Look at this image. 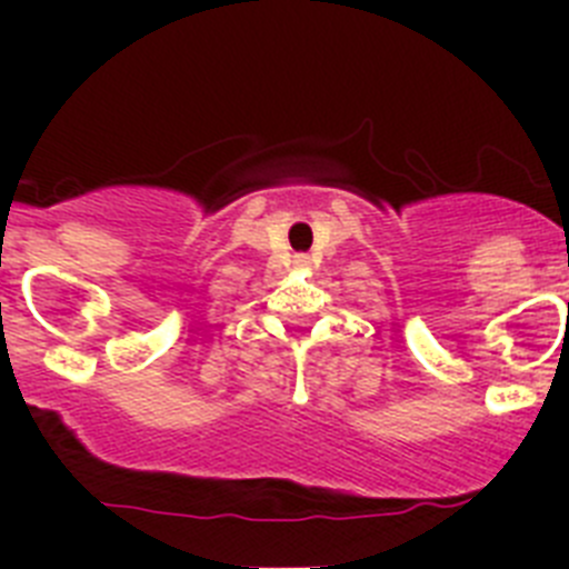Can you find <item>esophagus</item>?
Wrapping results in <instances>:
<instances>
[{
    "label": "esophagus",
    "instance_id": "obj_1",
    "mask_svg": "<svg viewBox=\"0 0 569 569\" xmlns=\"http://www.w3.org/2000/svg\"><path fill=\"white\" fill-rule=\"evenodd\" d=\"M308 256H296V268H308Z\"/></svg>",
    "mask_w": 569,
    "mask_h": 569
}]
</instances>
